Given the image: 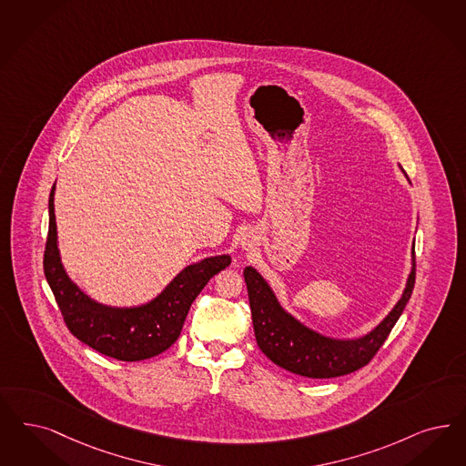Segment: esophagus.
Instances as JSON below:
<instances>
[{
  "label": "esophagus",
  "instance_id": "esophagus-1",
  "mask_svg": "<svg viewBox=\"0 0 466 466\" xmlns=\"http://www.w3.org/2000/svg\"><path fill=\"white\" fill-rule=\"evenodd\" d=\"M242 248H249V241H248V239L242 241Z\"/></svg>",
  "mask_w": 466,
  "mask_h": 466
}]
</instances>
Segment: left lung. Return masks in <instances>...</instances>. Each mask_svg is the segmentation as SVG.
Instances as JSON below:
<instances>
[{"label":"left lung","mask_w":466,"mask_h":466,"mask_svg":"<svg viewBox=\"0 0 466 466\" xmlns=\"http://www.w3.org/2000/svg\"><path fill=\"white\" fill-rule=\"evenodd\" d=\"M415 267L413 249L411 272L400 301L369 334L354 339L329 338L306 327L282 308L272 288L257 268L246 267L244 280L259 350L275 365L309 379H334L369 365L411 298L415 288Z\"/></svg>","instance_id":"obj_1"}]
</instances>
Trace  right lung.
I'll use <instances>...</instances> for the list:
<instances>
[{"label": "right lung", "instance_id": "add662e5", "mask_svg": "<svg viewBox=\"0 0 466 466\" xmlns=\"http://www.w3.org/2000/svg\"><path fill=\"white\" fill-rule=\"evenodd\" d=\"M48 208L43 265L65 323L84 344L120 361H141L168 350L178 338L196 296L213 275L230 265L228 255L205 258L177 273L172 282L145 305H103L89 298L65 272L55 220V186L49 193Z\"/></svg>", "mask_w": 466, "mask_h": 466}]
</instances>
